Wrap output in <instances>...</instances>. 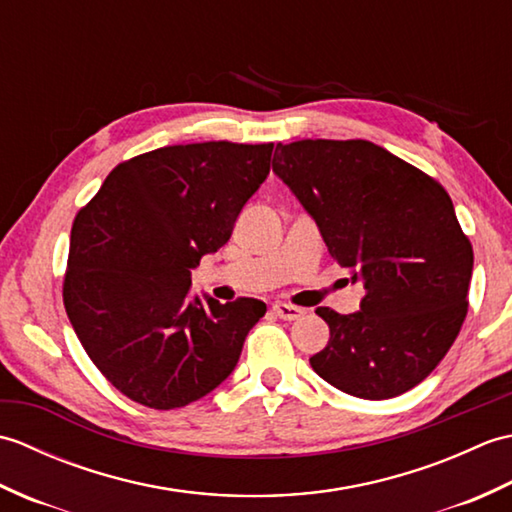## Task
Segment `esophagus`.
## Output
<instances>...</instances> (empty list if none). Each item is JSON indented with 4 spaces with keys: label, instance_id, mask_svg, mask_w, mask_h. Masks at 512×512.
I'll return each instance as SVG.
<instances>
[{
    "label": "esophagus",
    "instance_id": "1",
    "mask_svg": "<svg viewBox=\"0 0 512 512\" xmlns=\"http://www.w3.org/2000/svg\"><path fill=\"white\" fill-rule=\"evenodd\" d=\"M273 310H275V314L279 319H284V321H297V319H301L303 314H306V310L303 308H297V306H290V303H275L273 306Z\"/></svg>",
    "mask_w": 512,
    "mask_h": 512
}]
</instances>
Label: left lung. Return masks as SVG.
<instances>
[{
  "instance_id": "1",
  "label": "left lung",
  "mask_w": 512,
  "mask_h": 512,
  "mask_svg": "<svg viewBox=\"0 0 512 512\" xmlns=\"http://www.w3.org/2000/svg\"><path fill=\"white\" fill-rule=\"evenodd\" d=\"M273 171L365 288L354 314L317 308L330 341L312 369L350 396L405 394L438 367L469 310L473 246L449 193L369 140L279 143Z\"/></svg>"
}]
</instances>
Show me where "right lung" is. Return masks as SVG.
Listing matches in <instances>:
<instances>
[{
  "label": "right lung",
  "instance_id": "right-lung-1",
  "mask_svg": "<svg viewBox=\"0 0 512 512\" xmlns=\"http://www.w3.org/2000/svg\"><path fill=\"white\" fill-rule=\"evenodd\" d=\"M273 143L160 147L114 167L76 213L63 306L83 350L138 405L178 409L231 376L266 303L189 297L270 171Z\"/></svg>",
  "mask_w": 512,
  "mask_h": 512
}]
</instances>
